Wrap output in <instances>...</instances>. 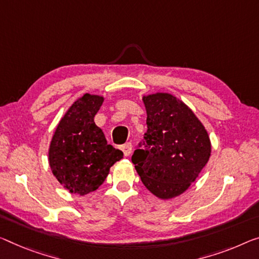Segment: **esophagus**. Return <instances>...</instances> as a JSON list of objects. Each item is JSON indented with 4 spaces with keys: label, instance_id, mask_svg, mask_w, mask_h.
I'll return each instance as SVG.
<instances>
[{
    "label": "esophagus",
    "instance_id": "34e87169",
    "mask_svg": "<svg viewBox=\"0 0 259 259\" xmlns=\"http://www.w3.org/2000/svg\"><path fill=\"white\" fill-rule=\"evenodd\" d=\"M121 149H122V152H124L125 156H130L131 153H132V149H133L132 143H131V142L125 143V145L121 146Z\"/></svg>",
    "mask_w": 259,
    "mask_h": 259
}]
</instances>
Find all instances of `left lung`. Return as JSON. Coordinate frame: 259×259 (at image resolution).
Instances as JSON below:
<instances>
[{
  "label": "left lung",
  "instance_id": "obj_1",
  "mask_svg": "<svg viewBox=\"0 0 259 259\" xmlns=\"http://www.w3.org/2000/svg\"><path fill=\"white\" fill-rule=\"evenodd\" d=\"M142 101L148 130L132 162L154 196L175 198L190 188L208 162V133L192 110L172 95L156 93Z\"/></svg>",
  "mask_w": 259,
  "mask_h": 259
}]
</instances>
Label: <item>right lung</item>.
<instances>
[{
	"label": "right lung",
	"instance_id": "1",
	"mask_svg": "<svg viewBox=\"0 0 259 259\" xmlns=\"http://www.w3.org/2000/svg\"><path fill=\"white\" fill-rule=\"evenodd\" d=\"M104 97L84 94L59 122L49 149L51 170L70 193L84 196L97 190L122 152L107 145L94 118Z\"/></svg>",
	"mask_w": 259,
	"mask_h": 259
}]
</instances>
